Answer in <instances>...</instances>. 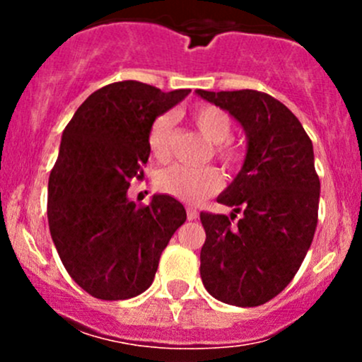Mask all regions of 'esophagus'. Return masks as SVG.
Here are the masks:
<instances>
[{"label": "esophagus", "instance_id": "34e87169", "mask_svg": "<svg viewBox=\"0 0 362 362\" xmlns=\"http://www.w3.org/2000/svg\"><path fill=\"white\" fill-rule=\"evenodd\" d=\"M198 217H199L198 210H196V208H192V206H187V218H189V221H196Z\"/></svg>", "mask_w": 362, "mask_h": 362}]
</instances>
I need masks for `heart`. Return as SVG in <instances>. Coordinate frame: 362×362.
Here are the masks:
<instances>
[{
  "mask_svg": "<svg viewBox=\"0 0 362 362\" xmlns=\"http://www.w3.org/2000/svg\"><path fill=\"white\" fill-rule=\"evenodd\" d=\"M191 120L204 140L211 144V154L226 168H235L242 159V152L231 144L233 124L224 110L214 105H199L191 112ZM148 148L152 158L166 160L171 148V117L159 115L148 131ZM159 191L187 203H198L217 192L222 185V177L217 168H191L173 164L164 168L156 178Z\"/></svg>",
  "mask_w": 362,
  "mask_h": 362,
  "instance_id": "obj_1",
  "label": "heart"
}]
</instances>
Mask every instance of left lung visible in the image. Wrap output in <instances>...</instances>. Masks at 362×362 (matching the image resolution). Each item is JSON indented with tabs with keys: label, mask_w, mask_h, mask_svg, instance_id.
<instances>
[{
	"label": "left lung",
	"mask_w": 362,
	"mask_h": 362,
	"mask_svg": "<svg viewBox=\"0 0 362 362\" xmlns=\"http://www.w3.org/2000/svg\"><path fill=\"white\" fill-rule=\"evenodd\" d=\"M196 94L231 113L249 140L242 171L217 198L235 208L231 217L199 214L206 233L203 286L228 305H264L289 286L315 235L320 182L312 140L298 117L266 93ZM236 213L243 217L235 223Z\"/></svg>",
	"instance_id": "obj_1"
}]
</instances>
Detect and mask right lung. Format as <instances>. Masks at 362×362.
<instances>
[{"label": "right lung", "instance_id": "add662e5", "mask_svg": "<svg viewBox=\"0 0 362 362\" xmlns=\"http://www.w3.org/2000/svg\"><path fill=\"white\" fill-rule=\"evenodd\" d=\"M189 93L113 82L90 94L64 127L49 177L47 217L69 276L94 298L117 301L147 291L160 254L187 218L171 196L134 204L127 189L144 177L156 117Z\"/></svg>", "mask_w": 362, "mask_h": 362}]
</instances>
